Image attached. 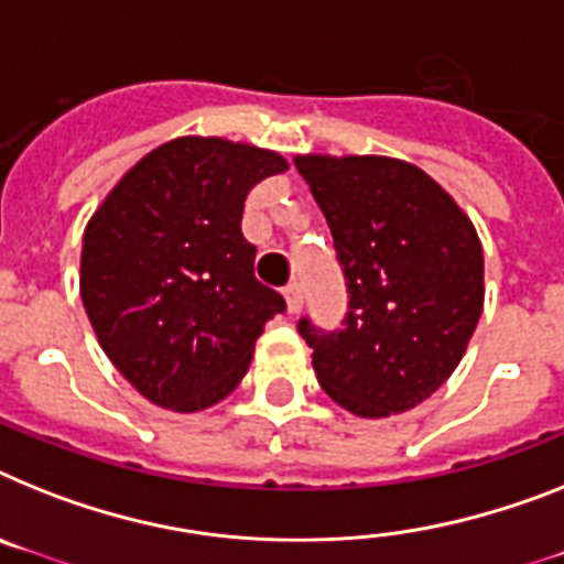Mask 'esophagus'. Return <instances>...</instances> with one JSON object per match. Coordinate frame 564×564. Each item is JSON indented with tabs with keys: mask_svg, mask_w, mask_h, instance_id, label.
Segmentation results:
<instances>
[{
	"mask_svg": "<svg viewBox=\"0 0 564 564\" xmlns=\"http://www.w3.org/2000/svg\"><path fill=\"white\" fill-rule=\"evenodd\" d=\"M283 297H286V310L295 315V312H301V306H304V286L297 281H292L286 290H283Z\"/></svg>",
	"mask_w": 564,
	"mask_h": 564,
	"instance_id": "1",
	"label": "esophagus"
}]
</instances>
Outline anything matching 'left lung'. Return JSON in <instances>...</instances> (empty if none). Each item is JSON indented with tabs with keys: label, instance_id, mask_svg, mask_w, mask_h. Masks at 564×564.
Segmentation results:
<instances>
[{
	"label": "left lung",
	"instance_id": "left-lung-1",
	"mask_svg": "<svg viewBox=\"0 0 564 564\" xmlns=\"http://www.w3.org/2000/svg\"><path fill=\"white\" fill-rule=\"evenodd\" d=\"M349 290L344 329L297 333L318 384L361 419L427 401L465 358L485 306V254L470 217L427 172L381 154H297Z\"/></svg>",
	"mask_w": 564,
	"mask_h": 564
}]
</instances>
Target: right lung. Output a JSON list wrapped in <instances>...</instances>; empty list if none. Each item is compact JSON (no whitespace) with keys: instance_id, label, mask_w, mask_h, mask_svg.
<instances>
[{"instance_id":"obj_1","label":"right lung","mask_w":564,"mask_h":564,"mask_svg":"<svg viewBox=\"0 0 564 564\" xmlns=\"http://www.w3.org/2000/svg\"><path fill=\"white\" fill-rule=\"evenodd\" d=\"M278 151L174 137L117 180L83 235L79 295L99 347L151 404L200 413L246 376L283 297L254 278L243 200Z\"/></svg>"}]
</instances>
